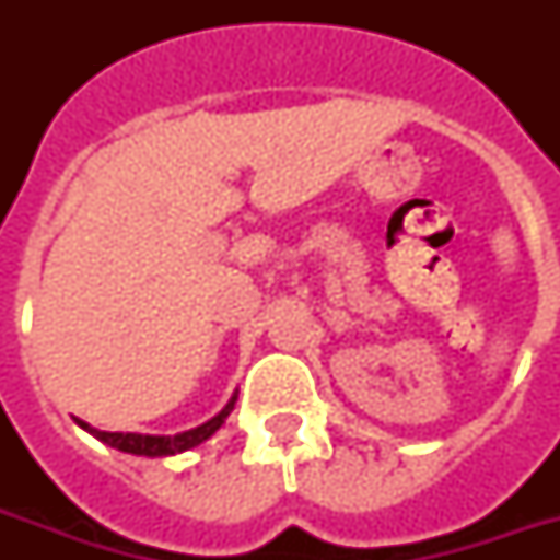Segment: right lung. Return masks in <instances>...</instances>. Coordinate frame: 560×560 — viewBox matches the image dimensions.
<instances>
[{
  "label": "right lung",
  "instance_id": "obj_1",
  "mask_svg": "<svg viewBox=\"0 0 560 560\" xmlns=\"http://www.w3.org/2000/svg\"><path fill=\"white\" fill-rule=\"evenodd\" d=\"M232 407H235V398L229 400L226 407L220 409L218 416L211 418V421H206V424L194 427V430H188V433H177V435H142V433H107V430H95V427H90L86 421H81L78 418V424L86 430V433H92L98 442L109 444V447H116V451L121 453H133V456H174V453H183L188 451V447H197L200 442H206L214 430H220V424L226 421V416L232 412Z\"/></svg>",
  "mask_w": 560,
  "mask_h": 560
}]
</instances>
